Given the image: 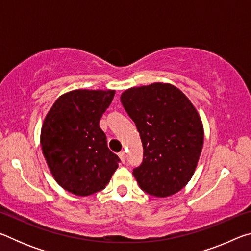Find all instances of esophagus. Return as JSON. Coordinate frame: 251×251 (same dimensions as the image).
I'll use <instances>...</instances> for the list:
<instances>
[{
  "label": "esophagus",
  "instance_id": "1",
  "mask_svg": "<svg viewBox=\"0 0 251 251\" xmlns=\"http://www.w3.org/2000/svg\"><path fill=\"white\" fill-rule=\"evenodd\" d=\"M118 156H120V158H121V160H122V163H125V160H126L125 151H121L120 154H118Z\"/></svg>",
  "mask_w": 251,
  "mask_h": 251
}]
</instances>
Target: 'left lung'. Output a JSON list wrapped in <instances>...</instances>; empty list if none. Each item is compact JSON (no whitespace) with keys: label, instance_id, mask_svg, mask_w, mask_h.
I'll return each mask as SVG.
<instances>
[{"label":"left lung","instance_id":"left-lung-1","mask_svg":"<svg viewBox=\"0 0 251 251\" xmlns=\"http://www.w3.org/2000/svg\"><path fill=\"white\" fill-rule=\"evenodd\" d=\"M121 100L143 143L144 160L133 172L139 187L158 198L178 193L192 179L203 145L196 107L168 83L128 88Z\"/></svg>","mask_w":251,"mask_h":251}]
</instances>
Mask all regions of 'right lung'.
<instances>
[{
    "mask_svg": "<svg viewBox=\"0 0 251 251\" xmlns=\"http://www.w3.org/2000/svg\"><path fill=\"white\" fill-rule=\"evenodd\" d=\"M114 90H74L55 100L44 118L41 147L54 179L76 196L104 189L118 167L100 120Z\"/></svg>",
    "mask_w": 251,
    "mask_h": 251,
    "instance_id": "add662e5",
    "label": "right lung"
}]
</instances>
